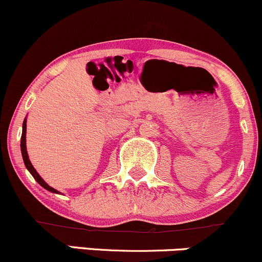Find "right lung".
<instances>
[{"mask_svg": "<svg viewBox=\"0 0 262 262\" xmlns=\"http://www.w3.org/2000/svg\"><path fill=\"white\" fill-rule=\"evenodd\" d=\"M26 134H27V119H25V122H23V128H22V138H20V151H22V158H23V161H25V165L27 167V170L31 172V175L34 177V180L37 181L39 185L41 186V187H44L45 189H48V191L53 192V193H60L58 189L50 187L49 185H48L47 182L44 181L43 179H41L40 175L37 172V170L33 167L31 160H29V156H28V152H27V145H26Z\"/></svg>", "mask_w": 262, "mask_h": 262, "instance_id": "1", "label": "right lung"}]
</instances>
